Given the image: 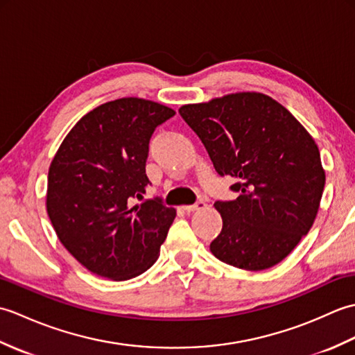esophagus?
Masks as SVG:
<instances>
[{
    "mask_svg": "<svg viewBox=\"0 0 355 355\" xmlns=\"http://www.w3.org/2000/svg\"><path fill=\"white\" fill-rule=\"evenodd\" d=\"M206 207V202L205 201H197L195 205H191V206H183V210L184 212H195V210H201Z\"/></svg>",
    "mask_w": 355,
    "mask_h": 355,
    "instance_id": "obj_1",
    "label": "esophagus"
}]
</instances>
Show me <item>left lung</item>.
<instances>
[{
  "mask_svg": "<svg viewBox=\"0 0 355 355\" xmlns=\"http://www.w3.org/2000/svg\"><path fill=\"white\" fill-rule=\"evenodd\" d=\"M220 175L238 180L233 201H216L223 230L210 252L241 270L276 266L319 212L325 169L311 134L273 97L232 93L178 110Z\"/></svg>",
  "mask_w": 355,
  "mask_h": 355,
  "instance_id": "obj_1",
  "label": "left lung"
}]
</instances>
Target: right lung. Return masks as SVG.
Here are the masks:
<instances>
[{
	"label": "right lung",
	"mask_w": 355,
	"mask_h": 355,
	"mask_svg": "<svg viewBox=\"0 0 355 355\" xmlns=\"http://www.w3.org/2000/svg\"><path fill=\"white\" fill-rule=\"evenodd\" d=\"M175 114L141 97L96 107L50 163L45 206L56 235L92 273L128 281L154 266L177 210L150 200L145 166L154 130Z\"/></svg>",
	"instance_id": "obj_1"
}]
</instances>
